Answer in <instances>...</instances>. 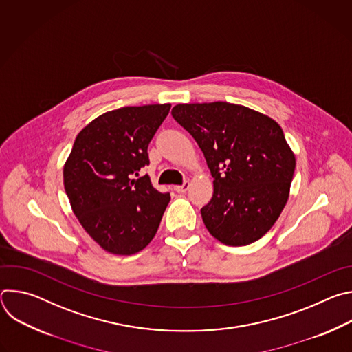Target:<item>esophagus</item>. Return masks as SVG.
Wrapping results in <instances>:
<instances>
[{"mask_svg": "<svg viewBox=\"0 0 352 352\" xmlns=\"http://www.w3.org/2000/svg\"><path fill=\"white\" fill-rule=\"evenodd\" d=\"M174 189H175L178 193H185V192L189 189V182L185 181L182 185H177Z\"/></svg>", "mask_w": 352, "mask_h": 352, "instance_id": "34e87169", "label": "esophagus"}]
</instances>
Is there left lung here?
Listing matches in <instances>:
<instances>
[{
    "instance_id": "obj_1",
    "label": "left lung",
    "mask_w": 352,
    "mask_h": 352,
    "mask_svg": "<svg viewBox=\"0 0 352 352\" xmlns=\"http://www.w3.org/2000/svg\"><path fill=\"white\" fill-rule=\"evenodd\" d=\"M202 150L213 197L202 208L208 231L230 246L262 238L280 217L295 155L269 116L227 102L177 104L171 111Z\"/></svg>"
}]
</instances>
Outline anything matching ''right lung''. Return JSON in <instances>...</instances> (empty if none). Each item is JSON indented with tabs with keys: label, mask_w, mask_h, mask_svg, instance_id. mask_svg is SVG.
I'll return each mask as SVG.
<instances>
[{
	"label": "right lung",
	"mask_w": 352,
	"mask_h": 352,
	"mask_svg": "<svg viewBox=\"0 0 352 352\" xmlns=\"http://www.w3.org/2000/svg\"><path fill=\"white\" fill-rule=\"evenodd\" d=\"M171 104L107 111L75 139L64 164V186L83 230L113 255H133L155 238L170 193L147 175V147Z\"/></svg>",
	"instance_id": "right-lung-1"
}]
</instances>
